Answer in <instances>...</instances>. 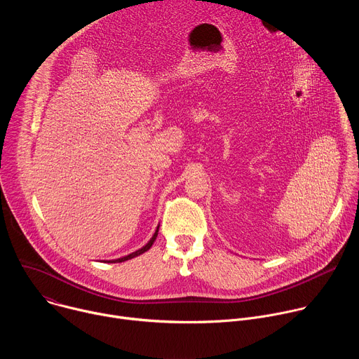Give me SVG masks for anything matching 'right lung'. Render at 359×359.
<instances>
[{
    "mask_svg": "<svg viewBox=\"0 0 359 359\" xmlns=\"http://www.w3.org/2000/svg\"><path fill=\"white\" fill-rule=\"evenodd\" d=\"M158 233H159V224H158L155 233H153V236L150 237V240H149L143 247H140L139 250H136V251H133V252H130V254H128V255H123V257L114 259V260H104V262H105V263H122V262H126V260H130V259L137 257V255H140V254H143L144 251H147V250L151 247V244L155 243V240H156V237H158Z\"/></svg>",
    "mask_w": 359,
    "mask_h": 359,
    "instance_id": "1",
    "label": "right lung"
}]
</instances>
